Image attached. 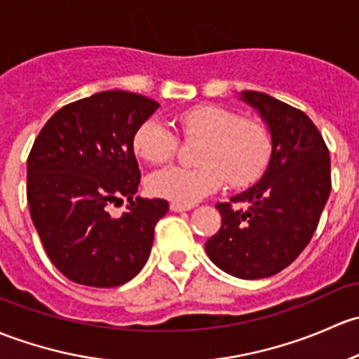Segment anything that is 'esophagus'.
Returning <instances> with one entry per match:
<instances>
[{
    "instance_id": "esophagus-1",
    "label": "esophagus",
    "mask_w": 359,
    "mask_h": 359,
    "mask_svg": "<svg viewBox=\"0 0 359 359\" xmlns=\"http://www.w3.org/2000/svg\"><path fill=\"white\" fill-rule=\"evenodd\" d=\"M171 210L172 212H183V210H190L191 205H183V204H176V202H171Z\"/></svg>"
}]
</instances>
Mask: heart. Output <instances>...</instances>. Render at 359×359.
Here are the masks:
<instances>
[{
  "label": "heart",
  "mask_w": 359,
  "mask_h": 359,
  "mask_svg": "<svg viewBox=\"0 0 359 359\" xmlns=\"http://www.w3.org/2000/svg\"><path fill=\"white\" fill-rule=\"evenodd\" d=\"M176 123L187 140H202L195 154L201 165H171L154 172L149 190L157 197L191 205L219 190L226 180L230 187L245 188L264 172L271 157V136L264 124L219 105L191 107ZM133 150L143 161L161 164L175 157L178 138L161 121L147 119L133 135Z\"/></svg>",
  "instance_id": "1"
}]
</instances>
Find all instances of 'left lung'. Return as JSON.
Masks as SVG:
<instances>
[{"mask_svg": "<svg viewBox=\"0 0 359 359\" xmlns=\"http://www.w3.org/2000/svg\"><path fill=\"white\" fill-rule=\"evenodd\" d=\"M242 100L268 124L271 158L259 183L216 205L223 223L205 252L223 271L257 280L287 268L313 238L332 190L330 154L302 110L259 91Z\"/></svg>", "mask_w": 359, "mask_h": 359, "instance_id": "obj_1", "label": "left lung"}]
</instances>
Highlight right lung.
Here are the masks:
<instances>
[{
	"instance_id": "add662e5",
	"label": "right lung",
	"mask_w": 359,
	"mask_h": 359,
	"mask_svg": "<svg viewBox=\"0 0 359 359\" xmlns=\"http://www.w3.org/2000/svg\"><path fill=\"white\" fill-rule=\"evenodd\" d=\"M158 103L129 91H102L50 117L27 157L31 219L48 257L72 282L119 287L145 266L162 198L135 197L140 169L133 135ZM130 201L121 218L108 207Z\"/></svg>"
}]
</instances>
